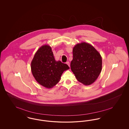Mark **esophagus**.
Masks as SVG:
<instances>
[{"label": "esophagus", "instance_id": "34e87169", "mask_svg": "<svg viewBox=\"0 0 129 129\" xmlns=\"http://www.w3.org/2000/svg\"><path fill=\"white\" fill-rule=\"evenodd\" d=\"M66 64L69 66L70 67V62L69 61H68V62H67Z\"/></svg>", "mask_w": 129, "mask_h": 129}]
</instances>
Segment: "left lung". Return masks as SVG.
<instances>
[{"instance_id": "1", "label": "left lung", "mask_w": 129, "mask_h": 129, "mask_svg": "<svg viewBox=\"0 0 129 129\" xmlns=\"http://www.w3.org/2000/svg\"><path fill=\"white\" fill-rule=\"evenodd\" d=\"M73 56L70 67L77 80L85 86L93 84L101 72L100 54L90 44L82 42L73 47Z\"/></svg>"}]
</instances>
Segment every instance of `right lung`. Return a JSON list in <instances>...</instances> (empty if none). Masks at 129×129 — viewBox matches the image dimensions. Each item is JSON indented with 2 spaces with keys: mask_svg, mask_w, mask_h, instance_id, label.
Masks as SVG:
<instances>
[{
  "mask_svg": "<svg viewBox=\"0 0 129 129\" xmlns=\"http://www.w3.org/2000/svg\"><path fill=\"white\" fill-rule=\"evenodd\" d=\"M32 74L36 81L44 87L51 88L59 81L63 72L70 69L66 64L56 61L51 46L40 47L31 60Z\"/></svg>",
  "mask_w": 129,
  "mask_h": 129,
  "instance_id": "1",
  "label": "right lung"
}]
</instances>
